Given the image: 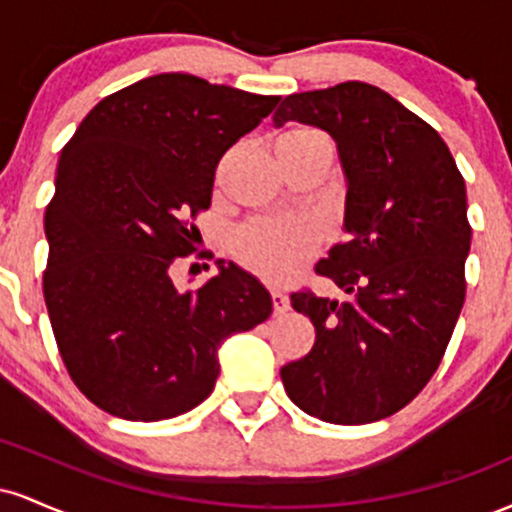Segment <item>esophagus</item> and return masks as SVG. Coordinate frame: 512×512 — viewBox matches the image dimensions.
<instances>
[{"instance_id":"esophagus-1","label":"esophagus","mask_w":512,"mask_h":512,"mask_svg":"<svg viewBox=\"0 0 512 512\" xmlns=\"http://www.w3.org/2000/svg\"><path fill=\"white\" fill-rule=\"evenodd\" d=\"M272 301H274V315H284L286 310L291 308L289 296H286V293H281V291L272 293Z\"/></svg>"}]
</instances>
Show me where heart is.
Here are the masks:
<instances>
[{"label":"heart","instance_id":"heart-1","mask_svg":"<svg viewBox=\"0 0 512 512\" xmlns=\"http://www.w3.org/2000/svg\"><path fill=\"white\" fill-rule=\"evenodd\" d=\"M279 144L330 142L317 129L291 127L281 134ZM236 248L252 269L269 279H284L313 252L315 231L305 221H255L238 233Z\"/></svg>","mask_w":512,"mask_h":512}]
</instances>
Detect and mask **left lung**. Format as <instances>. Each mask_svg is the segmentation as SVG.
I'll use <instances>...</instances> for the list:
<instances>
[{"instance_id":"left-lung-1","label":"left lung","mask_w":512,"mask_h":512,"mask_svg":"<svg viewBox=\"0 0 512 512\" xmlns=\"http://www.w3.org/2000/svg\"><path fill=\"white\" fill-rule=\"evenodd\" d=\"M272 122L330 134L346 187V240L317 264L346 298L291 296L315 346L281 368L286 395L330 424L380 421L424 390L460 317L464 180L436 129L363 81L286 96Z\"/></svg>"}]
</instances>
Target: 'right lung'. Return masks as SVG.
<instances>
[{
	"instance_id": "1",
	"label": "right lung",
	"mask_w": 512,
	"mask_h": 512,
	"mask_svg": "<svg viewBox=\"0 0 512 512\" xmlns=\"http://www.w3.org/2000/svg\"><path fill=\"white\" fill-rule=\"evenodd\" d=\"M276 103L156 74L103 98L62 149L45 211V305L69 375L108 414L195 409L219 378L221 344L272 315L269 291L236 262L216 260L197 291H178L170 267L195 250L187 219L211 204L221 156Z\"/></svg>"
}]
</instances>
